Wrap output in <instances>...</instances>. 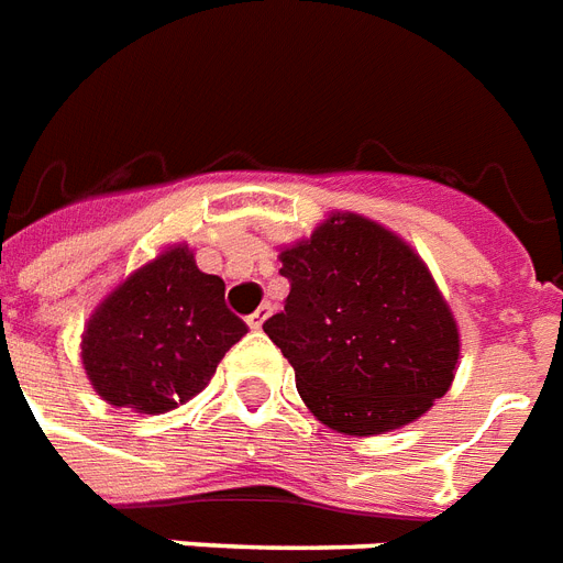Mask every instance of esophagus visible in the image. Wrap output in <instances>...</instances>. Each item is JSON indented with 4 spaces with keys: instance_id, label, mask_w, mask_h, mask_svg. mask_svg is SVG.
<instances>
[{
    "instance_id": "1",
    "label": "esophagus",
    "mask_w": 563,
    "mask_h": 563,
    "mask_svg": "<svg viewBox=\"0 0 563 563\" xmlns=\"http://www.w3.org/2000/svg\"><path fill=\"white\" fill-rule=\"evenodd\" d=\"M267 317H269V305H261V308L255 310L253 317L246 319V325L253 328V331H258V328L264 325V322H267Z\"/></svg>"
}]
</instances>
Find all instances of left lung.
<instances>
[{"mask_svg": "<svg viewBox=\"0 0 563 563\" xmlns=\"http://www.w3.org/2000/svg\"><path fill=\"white\" fill-rule=\"evenodd\" d=\"M278 258L290 294L264 334L322 424L345 435L389 433L451 389L460 328L404 238L334 211Z\"/></svg>", "mask_w": 563, "mask_h": 563, "instance_id": "8db88e82", "label": "left lung"}]
</instances>
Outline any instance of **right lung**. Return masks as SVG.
<instances>
[{
	"label": "right lung",
	"instance_id": "right-lung-1",
	"mask_svg": "<svg viewBox=\"0 0 563 563\" xmlns=\"http://www.w3.org/2000/svg\"><path fill=\"white\" fill-rule=\"evenodd\" d=\"M223 278L197 269L186 244L130 273L89 317L80 360L112 407L159 416L203 393L223 354L246 334L223 302Z\"/></svg>",
	"mask_w": 563,
	"mask_h": 563
}]
</instances>
